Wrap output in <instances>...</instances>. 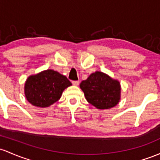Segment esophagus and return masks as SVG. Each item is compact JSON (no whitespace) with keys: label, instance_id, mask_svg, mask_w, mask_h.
<instances>
[{"label":"esophagus","instance_id":"obj_1","mask_svg":"<svg viewBox=\"0 0 160 160\" xmlns=\"http://www.w3.org/2000/svg\"><path fill=\"white\" fill-rule=\"evenodd\" d=\"M72 83H73V85H74V86H78L79 83H80V82L79 81H72Z\"/></svg>","mask_w":160,"mask_h":160}]
</instances>
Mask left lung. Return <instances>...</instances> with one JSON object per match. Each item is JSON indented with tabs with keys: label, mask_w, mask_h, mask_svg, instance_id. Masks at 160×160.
I'll return each mask as SVG.
<instances>
[{
	"label": "left lung",
	"mask_w": 160,
	"mask_h": 160,
	"mask_svg": "<svg viewBox=\"0 0 160 160\" xmlns=\"http://www.w3.org/2000/svg\"><path fill=\"white\" fill-rule=\"evenodd\" d=\"M86 99L98 109H108L121 99V84L106 73L96 71L80 84Z\"/></svg>",
	"instance_id": "left-lung-1"
}]
</instances>
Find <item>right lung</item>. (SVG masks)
<instances>
[{
  "label": "right lung",
  "mask_w": 160,
  "mask_h": 160,
  "mask_svg": "<svg viewBox=\"0 0 160 160\" xmlns=\"http://www.w3.org/2000/svg\"><path fill=\"white\" fill-rule=\"evenodd\" d=\"M71 85L65 76L48 69L28 77L24 92L27 101L32 106L46 108L60 99L63 91Z\"/></svg>",
  "instance_id": "add662e5"
}]
</instances>
